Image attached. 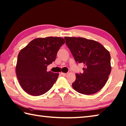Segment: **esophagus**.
Instances as JSON below:
<instances>
[{"mask_svg":"<svg viewBox=\"0 0 126 126\" xmlns=\"http://www.w3.org/2000/svg\"><path fill=\"white\" fill-rule=\"evenodd\" d=\"M61 74L63 76H66L67 75V73H61Z\"/></svg>","mask_w":126,"mask_h":126,"instance_id":"34e87169","label":"esophagus"}]
</instances>
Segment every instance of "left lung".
Instances as JSON below:
<instances>
[{"mask_svg": "<svg viewBox=\"0 0 126 126\" xmlns=\"http://www.w3.org/2000/svg\"><path fill=\"white\" fill-rule=\"evenodd\" d=\"M66 45L77 63H82V73L76 74L72 87L81 94H94L104 87L111 66L109 52L98 42L83 38L64 37Z\"/></svg>", "mask_w": 126, "mask_h": 126, "instance_id": "8db88e82", "label": "left lung"}]
</instances>
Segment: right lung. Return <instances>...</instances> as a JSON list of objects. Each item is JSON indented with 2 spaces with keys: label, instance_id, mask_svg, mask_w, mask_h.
<instances>
[{
  "label": "right lung",
  "instance_id": "1",
  "mask_svg": "<svg viewBox=\"0 0 126 126\" xmlns=\"http://www.w3.org/2000/svg\"><path fill=\"white\" fill-rule=\"evenodd\" d=\"M64 43V39L60 37L36 38L20 51L16 72L26 93L38 96L52 88L59 74L47 71V66L55 61L58 51Z\"/></svg>",
  "mask_w": 126,
  "mask_h": 126
}]
</instances>
